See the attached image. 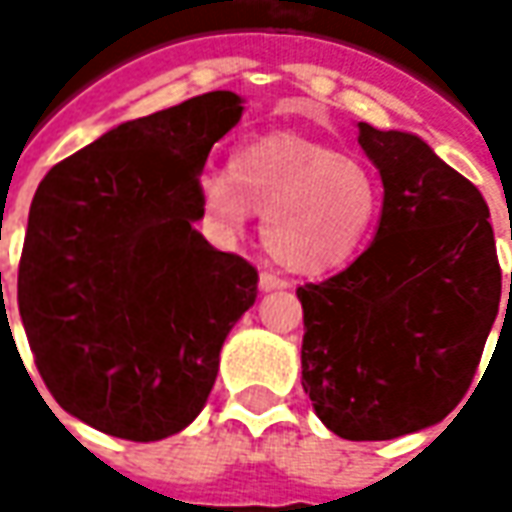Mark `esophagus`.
Returning a JSON list of instances; mask_svg holds the SVG:
<instances>
[{
    "instance_id": "obj_1",
    "label": "esophagus",
    "mask_w": 512,
    "mask_h": 512,
    "mask_svg": "<svg viewBox=\"0 0 512 512\" xmlns=\"http://www.w3.org/2000/svg\"><path fill=\"white\" fill-rule=\"evenodd\" d=\"M259 287L262 290H285L290 287L285 276H279V273H273V270H262V276H259Z\"/></svg>"
}]
</instances>
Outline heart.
I'll return each instance as SVG.
<instances>
[{
    "label": "heart",
    "instance_id": "heart-1",
    "mask_svg": "<svg viewBox=\"0 0 512 512\" xmlns=\"http://www.w3.org/2000/svg\"><path fill=\"white\" fill-rule=\"evenodd\" d=\"M205 216L225 236L265 216L267 250L299 273L347 265L370 239L382 210V182L359 156L293 133L247 142L227 170L199 182Z\"/></svg>",
    "mask_w": 512,
    "mask_h": 512
}]
</instances>
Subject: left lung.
<instances>
[{"mask_svg":"<svg viewBox=\"0 0 512 512\" xmlns=\"http://www.w3.org/2000/svg\"><path fill=\"white\" fill-rule=\"evenodd\" d=\"M359 145L382 173V222L353 265L296 290L302 387L327 430L384 442L462 402L499 313L502 267L470 179L413 133L359 122Z\"/></svg>","mask_w":512,"mask_h":512,"instance_id":"obj_1","label":"left lung"}]
</instances>
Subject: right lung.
<instances>
[{
	"instance_id": "right-lung-1",
	"label": "right lung",
	"mask_w": 512,
	"mask_h": 512,
	"mask_svg": "<svg viewBox=\"0 0 512 512\" xmlns=\"http://www.w3.org/2000/svg\"><path fill=\"white\" fill-rule=\"evenodd\" d=\"M239 119L236 93L193 96L108 130L36 187L19 316L50 396L108 436L185 430L256 302V267L193 230L207 153Z\"/></svg>"
}]
</instances>
